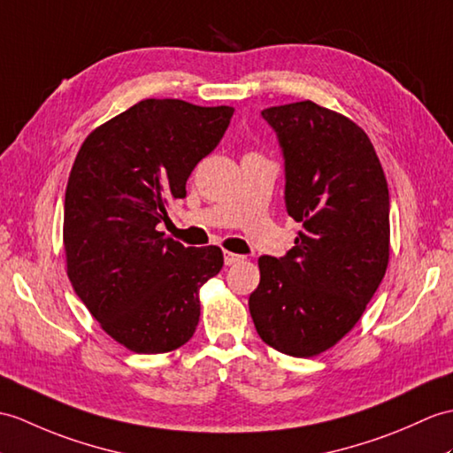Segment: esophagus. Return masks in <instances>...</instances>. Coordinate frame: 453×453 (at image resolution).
<instances>
[{
	"label": "esophagus",
	"mask_w": 453,
	"mask_h": 453,
	"mask_svg": "<svg viewBox=\"0 0 453 453\" xmlns=\"http://www.w3.org/2000/svg\"><path fill=\"white\" fill-rule=\"evenodd\" d=\"M243 258H245V257L235 255V252H229V250H226V252H224V262H226L227 266H231V265H237V262H241Z\"/></svg>",
	"instance_id": "esophagus-1"
}]
</instances>
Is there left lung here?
<instances>
[{"label": "left lung", "mask_w": 453, "mask_h": 453, "mask_svg": "<svg viewBox=\"0 0 453 453\" xmlns=\"http://www.w3.org/2000/svg\"><path fill=\"white\" fill-rule=\"evenodd\" d=\"M286 165L288 214L303 224L286 257H260L249 311L262 342L314 357L359 322L390 258V196L359 125L311 100L262 110Z\"/></svg>", "instance_id": "obj_1"}]
</instances>
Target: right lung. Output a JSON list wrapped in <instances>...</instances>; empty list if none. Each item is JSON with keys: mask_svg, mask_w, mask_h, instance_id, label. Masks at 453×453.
Returning <instances> with one entry per match:
<instances>
[{"mask_svg": "<svg viewBox=\"0 0 453 453\" xmlns=\"http://www.w3.org/2000/svg\"><path fill=\"white\" fill-rule=\"evenodd\" d=\"M234 108L149 98L94 129L71 167L63 212L67 276L102 330L134 353L193 338L198 289L224 266L219 247H183L156 226L187 195Z\"/></svg>", "mask_w": 453, "mask_h": 453, "instance_id": "obj_1", "label": "right lung"}]
</instances>
